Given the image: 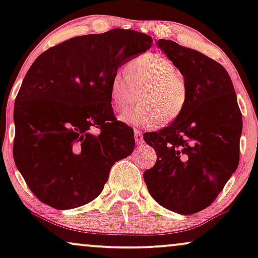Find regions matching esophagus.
Here are the masks:
<instances>
[{"instance_id":"obj_1","label":"esophagus","mask_w":258,"mask_h":258,"mask_svg":"<svg viewBox=\"0 0 258 258\" xmlns=\"http://www.w3.org/2000/svg\"><path fill=\"white\" fill-rule=\"evenodd\" d=\"M135 139H136V143L138 144H142L143 143V135H142V132L141 131H137V130H136L135 131Z\"/></svg>"}]
</instances>
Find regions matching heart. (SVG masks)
Returning a JSON list of instances; mask_svg holds the SVG:
<instances>
[{"label": "heart", "mask_w": 258, "mask_h": 258, "mask_svg": "<svg viewBox=\"0 0 258 258\" xmlns=\"http://www.w3.org/2000/svg\"><path fill=\"white\" fill-rule=\"evenodd\" d=\"M126 73L117 72L110 80V100L116 110L126 108L141 94L142 103L127 109L119 120L131 127L153 128L162 120H176L185 109L189 91L178 68L159 53H146L130 61Z\"/></svg>", "instance_id": "heart-1"}]
</instances>
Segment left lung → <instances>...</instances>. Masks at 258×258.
I'll use <instances>...</instances> for the list:
<instances>
[{
	"instance_id": "8db88e82",
	"label": "left lung",
	"mask_w": 258,
	"mask_h": 258,
	"mask_svg": "<svg viewBox=\"0 0 258 258\" xmlns=\"http://www.w3.org/2000/svg\"><path fill=\"white\" fill-rule=\"evenodd\" d=\"M156 44L183 75L189 99L170 126L143 136L158 155L144 182L159 205L197 214L214 203L238 167L241 112L220 63L174 41L160 38Z\"/></svg>"
}]
</instances>
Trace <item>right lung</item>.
<instances>
[{
	"label": "right lung",
	"instance_id": "add662e5",
	"mask_svg": "<svg viewBox=\"0 0 258 258\" xmlns=\"http://www.w3.org/2000/svg\"><path fill=\"white\" fill-rule=\"evenodd\" d=\"M152 43L143 32L112 29L64 41L32 63L14 103L13 156L43 204L70 210L91 203L112 165L131 155L133 130L115 119L110 80Z\"/></svg>",
	"mask_w": 258,
	"mask_h": 258
}]
</instances>
